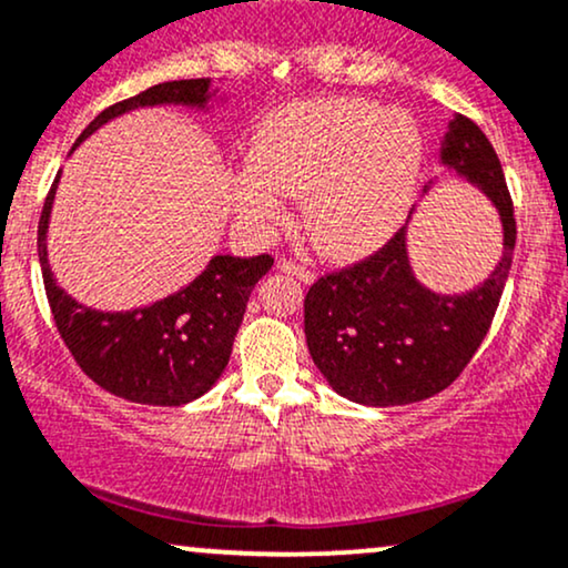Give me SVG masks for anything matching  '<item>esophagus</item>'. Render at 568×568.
I'll use <instances>...</instances> for the list:
<instances>
[{
  "mask_svg": "<svg viewBox=\"0 0 568 568\" xmlns=\"http://www.w3.org/2000/svg\"><path fill=\"white\" fill-rule=\"evenodd\" d=\"M277 267L283 272H288V275H296L301 283H314V270L306 267V264L296 262V260H280Z\"/></svg>",
  "mask_w": 568,
  "mask_h": 568,
  "instance_id": "34e87169",
  "label": "esophagus"
}]
</instances>
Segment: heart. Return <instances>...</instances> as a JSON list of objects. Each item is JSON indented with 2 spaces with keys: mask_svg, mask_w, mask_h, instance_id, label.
<instances>
[{
  "mask_svg": "<svg viewBox=\"0 0 568 568\" xmlns=\"http://www.w3.org/2000/svg\"><path fill=\"white\" fill-rule=\"evenodd\" d=\"M422 133L404 110L367 99L285 106L260 125L251 164L231 181L243 225L272 231L285 199L306 196V225L329 256H358L385 241L412 204L422 175Z\"/></svg>",
  "mask_w": 568,
  "mask_h": 568,
  "instance_id": "heart-1",
  "label": "heart"
}]
</instances>
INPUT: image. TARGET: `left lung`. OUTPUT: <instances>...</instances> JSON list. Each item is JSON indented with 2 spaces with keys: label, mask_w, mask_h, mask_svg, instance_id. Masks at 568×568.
Here are the masks:
<instances>
[{
  "label": "left lung",
  "mask_w": 568,
  "mask_h": 568,
  "mask_svg": "<svg viewBox=\"0 0 568 568\" xmlns=\"http://www.w3.org/2000/svg\"><path fill=\"white\" fill-rule=\"evenodd\" d=\"M440 160L493 201L504 254L475 291L443 296L414 277L400 227L367 260L322 275L304 301L306 346L333 390L354 404L404 406L445 390L483 346L504 296L516 220L498 154L477 123L456 114Z\"/></svg>",
  "instance_id": "obj_1"
}]
</instances>
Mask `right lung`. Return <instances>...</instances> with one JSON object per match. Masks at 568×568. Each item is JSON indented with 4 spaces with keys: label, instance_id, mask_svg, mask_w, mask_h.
Instances as JSON below:
<instances>
[{
    "label": "right lung",
    "instance_id": "1",
    "mask_svg": "<svg viewBox=\"0 0 568 568\" xmlns=\"http://www.w3.org/2000/svg\"><path fill=\"white\" fill-rule=\"evenodd\" d=\"M210 83V78L168 81L106 106L81 133L75 146L106 120L139 106H204L212 97ZM57 183L60 172L41 210L39 262L57 333L78 367L106 393L133 404L183 406L204 396L227 367L251 291L267 275L275 260L270 254L251 260L220 254L193 283L152 306L133 312H99L70 298L49 270L47 227Z\"/></svg>",
    "mask_w": 568,
    "mask_h": 568
}]
</instances>
